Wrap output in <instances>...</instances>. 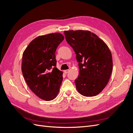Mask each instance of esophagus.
<instances>
[{
  "label": "esophagus",
  "mask_w": 133,
  "mask_h": 133,
  "mask_svg": "<svg viewBox=\"0 0 133 133\" xmlns=\"http://www.w3.org/2000/svg\"><path fill=\"white\" fill-rule=\"evenodd\" d=\"M69 69H67V70H65V71H64V72H65V74H67V73L69 72Z\"/></svg>",
  "instance_id": "34e87169"
}]
</instances>
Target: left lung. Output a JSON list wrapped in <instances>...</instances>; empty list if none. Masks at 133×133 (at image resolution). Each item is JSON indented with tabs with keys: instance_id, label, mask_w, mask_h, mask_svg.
Wrapping results in <instances>:
<instances>
[{
	"instance_id": "obj_1",
	"label": "left lung",
	"mask_w": 133,
	"mask_h": 133,
	"mask_svg": "<svg viewBox=\"0 0 133 133\" xmlns=\"http://www.w3.org/2000/svg\"><path fill=\"white\" fill-rule=\"evenodd\" d=\"M64 33L79 62V75L75 80L76 89L85 96L97 95L107 85L113 70L110 50L102 39L89 31H65Z\"/></svg>"
}]
</instances>
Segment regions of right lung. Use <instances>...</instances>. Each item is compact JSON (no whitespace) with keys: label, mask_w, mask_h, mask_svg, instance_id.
<instances>
[{"label":"right lung","mask_w":133,"mask_h":133,"mask_svg":"<svg viewBox=\"0 0 133 133\" xmlns=\"http://www.w3.org/2000/svg\"><path fill=\"white\" fill-rule=\"evenodd\" d=\"M64 39L60 33L33 39L23 52L22 71L32 91L39 98L51 101L57 97L62 81V72L56 67L55 52Z\"/></svg>","instance_id":"add662e5"}]
</instances>
